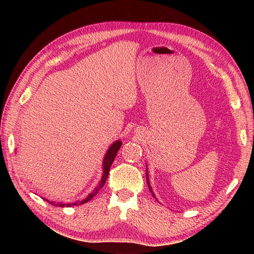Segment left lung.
Here are the masks:
<instances>
[{"label": "left lung", "mask_w": 254, "mask_h": 254, "mask_svg": "<svg viewBox=\"0 0 254 254\" xmlns=\"http://www.w3.org/2000/svg\"><path fill=\"white\" fill-rule=\"evenodd\" d=\"M146 180H147V184H148V188H149V190L151 191V193H152V195L155 197V195H154V193H153V191H152V189H151V186H150V183H149V178H148V173H146Z\"/></svg>", "instance_id": "8db88e82"}]
</instances>
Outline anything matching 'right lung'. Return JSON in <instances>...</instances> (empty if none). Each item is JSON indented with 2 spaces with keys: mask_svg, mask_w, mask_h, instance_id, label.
Listing matches in <instances>:
<instances>
[{
  "mask_svg": "<svg viewBox=\"0 0 254 254\" xmlns=\"http://www.w3.org/2000/svg\"><path fill=\"white\" fill-rule=\"evenodd\" d=\"M122 147V141L117 140L116 142H114L109 149L107 150L106 154H105V157H104V161H103V175H102V179L100 181V183L98 184L97 188L92 190V192H90L84 199H82L81 202H75L73 204L71 203H68V204H64V203H55V202H49L48 199L46 198H43L45 199V201H47L48 203H50L51 205H55V206H59V207H71V206H74V205H82L84 203H87L88 201H90V199L95 196L100 190L103 189V186L107 180V178H108V175H109V171H110V168H111V165L114 161V158L119 150V148Z\"/></svg>",
  "mask_w": 254,
  "mask_h": 254,
  "instance_id": "right-lung-1",
  "label": "right lung"
}]
</instances>
